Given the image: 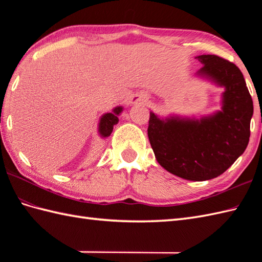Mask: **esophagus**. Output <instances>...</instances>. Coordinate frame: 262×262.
Segmentation results:
<instances>
[{
    "instance_id": "esophagus-1",
    "label": "esophagus",
    "mask_w": 262,
    "mask_h": 262,
    "mask_svg": "<svg viewBox=\"0 0 262 262\" xmlns=\"http://www.w3.org/2000/svg\"><path fill=\"white\" fill-rule=\"evenodd\" d=\"M134 101H142V102H145V100H144L143 98H137V99H135Z\"/></svg>"
}]
</instances>
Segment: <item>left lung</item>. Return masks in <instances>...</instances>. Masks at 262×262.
Wrapping results in <instances>:
<instances>
[{
	"label": "left lung",
	"instance_id": "left-lung-1",
	"mask_svg": "<svg viewBox=\"0 0 262 262\" xmlns=\"http://www.w3.org/2000/svg\"><path fill=\"white\" fill-rule=\"evenodd\" d=\"M199 75L225 86L223 108L200 120H161L149 114L147 135L158 162L191 181L221 176L246 151L253 115L252 98L240 69L216 55L197 57Z\"/></svg>",
	"mask_w": 262,
	"mask_h": 262
}]
</instances>
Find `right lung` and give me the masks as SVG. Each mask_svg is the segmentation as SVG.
I'll use <instances>...</instances> for the list:
<instances>
[{"mask_svg":"<svg viewBox=\"0 0 262 262\" xmlns=\"http://www.w3.org/2000/svg\"><path fill=\"white\" fill-rule=\"evenodd\" d=\"M122 108L117 107L114 109L113 114H105L100 120L99 132L103 137H108L114 129V125L118 122V115L121 113Z\"/></svg>","mask_w":262,"mask_h":262,"instance_id":"obj_1","label":"right lung"}]
</instances>
